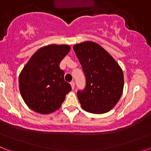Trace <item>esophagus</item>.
Wrapping results in <instances>:
<instances>
[{
    "label": "esophagus",
    "instance_id": "34e87169",
    "mask_svg": "<svg viewBox=\"0 0 151 151\" xmlns=\"http://www.w3.org/2000/svg\"><path fill=\"white\" fill-rule=\"evenodd\" d=\"M70 85H71L72 88L74 89L75 88V82H70Z\"/></svg>",
    "mask_w": 151,
    "mask_h": 151
}]
</instances>
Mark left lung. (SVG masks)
<instances>
[{
    "label": "left lung",
    "instance_id": "obj_1",
    "mask_svg": "<svg viewBox=\"0 0 151 151\" xmlns=\"http://www.w3.org/2000/svg\"><path fill=\"white\" fill-rule=\"evenodd\" d=\"M86 78L85 90L77 97L84 110L95 114L107 113L116 106L123 91V73L104 48L93 41L73 46Z\"/></svg>",
    "mask_w": 151,
    "mask_h": 151
}]
</instances>
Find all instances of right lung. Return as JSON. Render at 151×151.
Returning a JSON list of instances; mask_svg holds the SVG:
<instances>
[{"mask_svg":"<svg viewBox=\"0 0 151 151\" xmlns=\"http://www.w3.org/2000/svg\"><path fill=\"white\" fill-rule=\"evenodd\" d=\"M67 45L42 47L31 57L19 76V87L22 99L31 110L49 114L62 105L72 90L64 80L60 63L70 50Z\"/></svg>","mask_w":151,"mask_h":151,"instance_id":"1","label":"right lung"}]
</instances>
